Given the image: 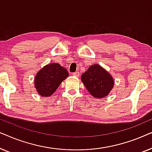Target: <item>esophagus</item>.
<instances>
[{
    "label": "esophagus",
    "instance_id": "obj_1",
    "mask_svg": "<svg viewBox=\"0 0 152 152\" xmlns=\"http://www.w3.org/2000/svg\"><path fill=\"white\" fill-rule=\"evenodd\" d=\"M72 75L73 76H75V77H79V76H80V72H73V73H72Z\"/></svg>",
    "mask_w": 152,
    "mask_h": 152
}]
</instances>
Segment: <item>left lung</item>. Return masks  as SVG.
<instances>
[{
    "label": "left lung",
    "instance_id": "left-lung-1",
    "mask_svg": "<svg viewBox=\"0 0 152 152\" xmlns=\"http://www.w3.org/2000/svg\"><path fill=\"white\" fill-rule=\"evenodd\" d=\"M81 80L91 95L97 99L107 96L114 86L113 77L99 64L91 66Z\"/></svg>",
    "mask_w": 152,
    "mask_h": 152
}]
</instances>
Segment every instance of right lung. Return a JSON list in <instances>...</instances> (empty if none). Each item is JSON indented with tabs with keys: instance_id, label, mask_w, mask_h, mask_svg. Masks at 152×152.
I'll list each match as a JSON object with an SVG mask.
<instances>
[{
	"instance_id": "obj_1",
	"label": "right lung",
	"mask_w": 152,
	"mask_h": 152,
	"mask_svg": "<svg viewBox=\"0 0 152 152\" xmlns=\"http://www.w3.org/2000/svg\"><path fill=\"white\" fill-rule=\"evenodd\" d=\"M68 75L67 70L60 64H48L37 73L34 77V87L41 96L50 97Z\"/></svg>"
}]
</instances>
